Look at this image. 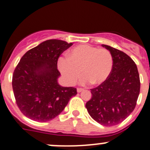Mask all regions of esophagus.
<instances>
[{
	"mask_svg": "<svg viewBox=\"0 0 150 150\" xmlns=\"http://www.w3.org/2000/svg\"><path fill=\"white\" fill-rule=\"evenodd\" d=\"M83 90H84V89L82 88H77V91H78V93H80V92L83 91Z\"/></svg>",
	"mask_w": 150,
	"mask_h": 150,
	"instance_id": "obj_1",
	"label": "esophagus"
}]
</instances>
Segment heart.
<instances>
[{"label": "heart", "mask_w": 150, "mask_h": 150, "mask_svg": "<svg viewBox=\"0 0 150 150\" xmlns=\"http://www.w3.org/2000/svg\"><path fill=\"white\" fill-rule=\"evenodd\" d=\"M58 65L67 83L75 84L81 77L83 83L99 85L107 81L113 67L112 55L106 48L90 45L74 47L67 54V59L60 58Z\"/></svg>", "instance_id": "heart-1"}]
</instances>
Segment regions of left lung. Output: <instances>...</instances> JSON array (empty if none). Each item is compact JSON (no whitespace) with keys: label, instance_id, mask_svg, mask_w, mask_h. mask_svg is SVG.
<instances>
[{"label":"left lung","instance_id":"left-lung-1","mask_svg":"<svg viewBox=\"0 0 150 150\" xmlns=\"http://www.w3.org/2000/svg\"><path fill=\"white\" fill-rule=\"evenodd\" d=\"M102 46L112 55V69L105 82L91 89V99L86 107L93 120L112 126L134 111L139 95L140 79L137 67L129 56L107 45Z\"/></svg>","mask_w":150,"mask_h":150}]
</instances>
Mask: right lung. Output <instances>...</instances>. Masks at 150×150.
<instances>
[{
    "label": "right lung",
    "instance_id": "obj_1",
    "mask_svg": "<svg viewBox=\"0 0 150 150\" xmlns=\"http://www.w3.org/2000/svg\"><path fill=\"white\" fill-rule=\"evenodd\" d=\"M72 44L48 40L21 58L13 71L12 88L16 103L24 115L35 121H49L77 94L75 88L62 87L57 83L60 75L58 59Z\"/></svg>",
    "mask_w": 150,
    "mask_h": 150
}]
</instances>
